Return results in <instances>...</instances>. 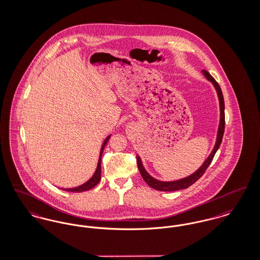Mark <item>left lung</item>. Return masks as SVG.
Returning a JSON list of instances; mask_svg holds the SVG:
<instances>
[{
    "label": "left lung",
    "instance_id": "8db88e82",
    "mask_svg": "<svg viewBox=\"0 0 260 260\" xmlns=\"http://www.w3.org/2000/svg\"><path fill=\"white\" fill-rule=\"evenodd\" d=\"M203 74L205 75V78L209 82L212 83V85L214 86V88L217 92V96H218L220 119H219L218 131H217V137H216V142H215L214 148L210 152V154L208 155V157L205 159V162L202 164V166L196 172H193L188 177L182 178V179L175 180V181H159V180L150 176V174L148 173V171L145 169L143 162H142V159L140 158L139 155H137V164H138V168H139V171H140L142 177L150 188H152L154 190L162 191H174L189 188L191 185H192L194 182H197L200 178L204 175L205 170L207 169L209 164H211V161L214 157V154L216 153V151L221 145L223 134H224V128H225V113H224L225 105H224L223 94H222V91H221V88H220L218 83L215 81V79L209 74V72H207L206 70H203Z\"/></svg>",
    "mask_w": 260,
    "mask_h": 260
}]
</instances>
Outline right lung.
Returning <instances> with one entry per match:
<instances>
[{
    "instance_id": "obj_1",
    "label": "right lung",
    "mask_w": 260,
    "mask_h": 260,
    "mask_svg": "<svg viewBox=\"0 0 260 260\" xmlns=\"http://www.w3.org/2000/svg\"><path fill=\"white\" fill-rule=\"evenodd\" d=\"M111 135L106 138V140L104 141L103 145H102V149L100 151V156H99V161H98V165H96V171L94 173V175L92 177L90 178L86 183H84L82 185L78 186V187H75V188H69V189H62L64 191H72V192H80V191H89L91 190L92 188H94L96 186V184L100 182L101 180V172H102V167H101V161H102V154L104 152V149L105 147L107 146L109 140Z\"/></svg>"
}]
</instances>
